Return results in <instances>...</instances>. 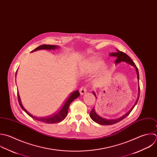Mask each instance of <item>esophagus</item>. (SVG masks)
<instances>
[{
  "label": "esophagus",
  "instance_id": "obj_1",
  "mask_svg": "<svg viewBox=\"0 0 157 157\" xmlns=\"http://www.w3.org/2000/svg\"><path fill=\"white\" fill-rule=\"evenodd\" d=\"M86 88L85 87H82L79 89V92L81 94V95H84V94L86 93Z\"/></svg>",
  "mask_w": 157,
  "mask_h": 157
}]
</instances>
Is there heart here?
Here are the masks:
<instances>
[{"label":"heart","instance_id":"heart-1","mask_svg":"<svg viewBox=\"0 0 157 157\" xmlns=\"http://www.w3.org/2000/svg\"><path fill=\"white\" fill-rule=\"evenodd\" d=\"M103 62L98 57L91 58L86 60L80 67V71L83 74H90L98 70L103 65ZM106 67L103 68L105 70Z\"/></svg>","mask_w":157,"mask_h":157}]
</instances>
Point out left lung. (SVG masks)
<instances>
[{"instance_id": "left-lung-1", "label": "left lung", "mask_w": 157, "mask_h": 157, "mask_svg": "<svg viewBox=\"0 0 157 157\" xmlns=\"http://www.w3.org/2000/svg\"><path fill=\"white\" fill-rule=\"evenodd\" d=\"M111 56H115V57H117V59L116 60V62H115V63L116 64H118L122 62H127V63L132 65L133 67H134L136 69V73H137V78H138V99L135 103V104L134 105V106H133V108L126 114H125L124 116H122L120 118H118V119H105V118H103L101 116H100L99 115H98L97 114V113L95 112V110L94 108L92 109V110L90 111V118L94 121L96 123L98 124H100V125H113V124H116L120 121H121L122 120H123L124 118H125L130 113L131 111L133 110V109L134 108V107L136 106V105L138 103V101L139 100V97H140V84H139V71H138V68L136 67V65L135 64V63L133 62V61L132 60V59L127 55L125 53L122 52V51H119L118 49H117V52H114V53H111ZM93 94L95 95V97L97 98L96 97V95H95V92H92Z\"/></svg>"}]
</instances>
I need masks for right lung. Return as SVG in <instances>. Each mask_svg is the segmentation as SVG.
I'll return each mask as SVG.
<instances>
[{
  "label": "right lung",
  "mask_w": 157,
  "mask_h": 157,
  "mask_svg": "<svg viewBox=\"0 0 157 157\" xmlns=\"http://www.w3.org/2000/svg\"><path fill=\"white\" fill-rule=\"evenodd\" d=\"M59 46H56V45H50V44H43L41 45L38 47H37L36 48H35V49H33L32 51L31 52H34L38 50H41V49H46V50H54L56 49L59 48ZM17 74V71L16 72V76ZM80 95V93L79 92V91L76 90L74 92H73L70 96L68 97V98L67 100V101H65V103H64V105H63L62 108L60 109V110L55 115L52 116H50V117H35L33 115H32L31 114H30L22 106L21 101V99H20V97L19 95V93L17 91V98H18V101H19V104L20 105V106L21 107V108L32 118L43 122V123H46V124H56V123H59L61 121H62L63 120H64L66 117V116H67L68 114V108H69V106L70 105V104L71 103V102L75 100L76 98H77Z\"/></svg>",
  "instance_id": "1"
}]
</instances>
